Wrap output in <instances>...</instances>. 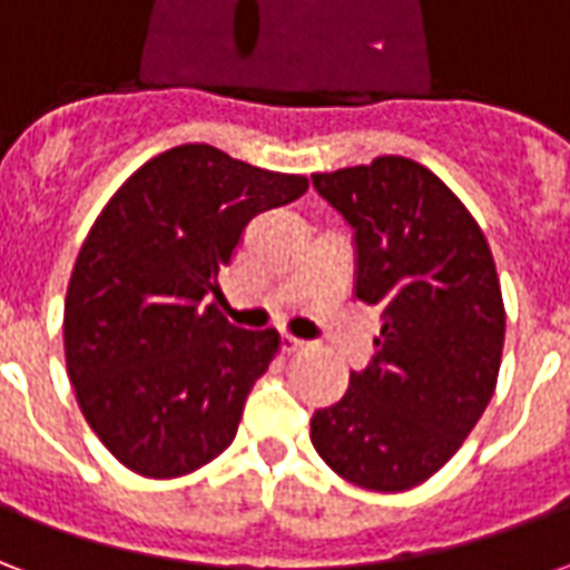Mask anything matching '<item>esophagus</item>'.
I'll return each instance as SVG.
<instances>
[{
  "instance_id": "esophagus-1",
  "label": "esophagus",
  "mask_w": 570,
  "mask_h": 570,
  "mask_svg": "<svg viewBox=\"0 0 570 570\" xmlns=\"http://www.w3.org/2000/svg\"><path fill=\"white\" fill-rule=\"evenodd\" d=\"M281 347H284V354H298V351H305V342L296 338V335H284V338H281Z\"/></svg>"
}]
</instances>
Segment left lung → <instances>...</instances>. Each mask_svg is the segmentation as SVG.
I'll return each instance as SVG.
<instances>
[{
  "mask_svg": "<svg viewBox=\"0 0 570 570\" xmlns=\"http://www.w3.org/2000/svg\"><path fill=\"white\" fill-rule=\"evenodd\" d=\"M357 240V298L382 308L375 357L311 419V442L347 482L406 491L452 458L489 406L503 354L489 240L424 164L382 155L314 174Z\"/></svg>",
  "mask_w": 570,
  "mask_h": 570,
  "instance_id": "1",
  "label": "left lung"
}]
</instances>
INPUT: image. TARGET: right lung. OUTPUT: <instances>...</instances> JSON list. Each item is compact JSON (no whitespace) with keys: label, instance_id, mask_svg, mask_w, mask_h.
Returning a JSON list of instances; mask_svg holds the SVG:
<instances>
[{"label":"right lung","instance_id":"right-lung-1","mask_svg":"<svg viewBox=\"0 0 570 570\" xmlns=\"http://www.w3.org/2000/svg\"><path fill=\"white\" fill-rule=\"evenodd\" d=\"M305 191L308 176L186 142L134 170L94 219L67 286L63 351L81 415L128 470L186 476L232 445L281 335L204 302L223 296L219 272L249 219Z\"/></svg>","mask_w":570,"mask_h":570}]
</instances>
